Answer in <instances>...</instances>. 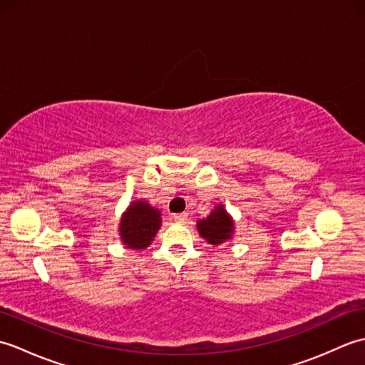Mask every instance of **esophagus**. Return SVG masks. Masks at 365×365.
Wrapping results in <instances>:
<instances>
[{
    "instance_id": "34e87169",
    "label": "esophagus",
    "mask_w": 365,
    "mask_h": 365,
    "mask_svg": "<svg viewBox=\"0 0 365 365\" xmlns=\"http://www.w3.org/2000/svg\"><path fill=\"white\" fill-rule=\"evenodd\" d=\"M173 220L175 222H185L188 220V215L187 213H177V215H173Z\"/></svg>"
}]
</instances>
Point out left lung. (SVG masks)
Here are the masks:
<instances>
[{"instance_id": "obj_1", "label": "left lung", "mask_w": 365, "mask_h": 365, "mask_svg": "<svg viewBox=\"0 0 365 365\" xmlns=\"http://www.w3.org/2000/svg\"><path fill=\"white\" fill-rule=\"evenodd\" d=\"M196 227L199 235L213 246L230 242L235 235V221L222 204H216L207 218L197 220Z\"/></svg>"}]
</instances>
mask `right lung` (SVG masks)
<instances>
[{
    "instance_id": "1",
    "label": "right lung",
    "mask_w": 365,
    "mask_h": 365,
    "mask_svg": "<svg viewBox=\"0 0 365 365\" xmlns=\"http://www.w3.org/2000/svg\"><path fill=\"white\" fill-rule=\"evenodd\" d=\"M161 227V210L144 199L131 200L120 216L119 237L127 250L149 247Z\"/></svg>"
}]
</instances>
